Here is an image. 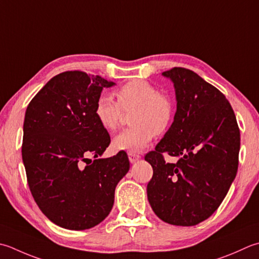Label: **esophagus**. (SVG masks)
Segmentation results:
<instances>
[{
  "label": "esophagus",
  "mask_w": 259,
  "mask_h": 259,
  "mask_svg": "<svg viewBox=\"0 0 259 259\" xmlns=\"http://www.w3.org/2000/svg\"><path fill=\"white\" fill-rule=\"evenodd\" d=\"M128 156H129V160H130V163H131V164L136 163V161H138V160L141 158V157H140L139 155L134 154V153H129V154H128Z\"/></svg>",
  "instance_id": "obj_1"
}]
</instances>
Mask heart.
Listing matches in <instances>:
<instances>
[{
    "mask_svg": "<svg viewBox=\"0 0 259 259\" xmlns=\"http://www.w3.org/2000/svg\"><path fill=\"white\" fill-rule=\"evenodd\" d=\"M114 101L109 94H101L94 104V116L106 131H113L119 124L122 110L133 111L131 128L116 135L112 145L116 150L139 153L149 146L155 134L168 130L173 121L174 105L165 94L144 79H135L116 91Z\"/></svg>",
    "mask_w": 259,
    "mask_h": 259,
    "instance_id": "1",
    "label": "heart"
}]
</instances>
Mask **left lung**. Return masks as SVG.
Segmentation results:
<instances>
[{
  "instance_id": "obj_1",
  "label": "left lung",
  "mask_w": 259,
  "mask_h": 259,
  "mask_svg": "<svg viewBox=\"0 0 259 259\" xmlns=\"http://www.w3.org/2000/svg\"><path fill=\"white\" fill-rule=\"evenodd\" d=\"M163 76L174 84L176 112L163 139L145 156L154 169L147 196L159 219L195 226L219 207L235 180L240 131L230 103L213 85L182 67ZM164 153L179 160L166 163Z\"/></svg>"
}]
</instances>
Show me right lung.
Segmentation results:
<instances>
[{
  "instance_id": "1",
  "label": "right lung",
  "mask_w": 259,
  "mask_h": 259,
  "mask_svg": "<svg viewBox=\"0 0 259 259\" xmlns=\"http://www.w3.org/2000/svg\"><path fill=\"white\" fill-rule=\"evenodd\" d=\"M113 85L98 75L64 72L25 111L22 160L30 191L42 213L65 229L102 222L112 210L115 186L130 168L123 150L101 158L111 139L95 119L94 104Z\"/></svg>"
}]
</instances>
